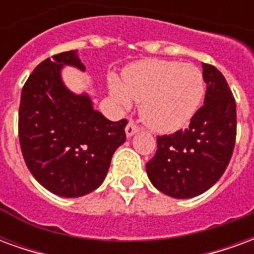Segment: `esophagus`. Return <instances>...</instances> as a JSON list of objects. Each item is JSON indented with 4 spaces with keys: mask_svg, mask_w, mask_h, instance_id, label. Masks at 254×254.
<instances>
[{
    "mask_svg": "<svg viewBox=\"0 0 254 254\" xmlns=\"http://www.w3.org/2000/svg\"><path fill=\"white\" fill-rule=\"evenodd\" d=\"M138 132V127L133 124V122H129L125 127V133H127V137H132L133 134H136Z\"/></svg>",
    "mask_w": 254,
    "mask_h": 254,
    "instance_id": "obj_1",
    "label": "esophagus"
}]
</instances>
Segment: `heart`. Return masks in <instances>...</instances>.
<instances>
[{
  "label": "heart",
  "instance_id": "b5f03b06",
  "mask_svg": "<svg viewBox=\"0 0 254 254\" xmlns=\"http://www.w3.org/2000/svg\"><path fill=\"white\" fill-rule=\"evenodd\" d=\"M205 85L200 69L190 64L145 60L127 67L124 78L111 77L109 92L122 110L140 102L143 121L159 133L176 132L190 121L201 105Z\"/></svg>",
  "mask_w": 254,
  "mask_h": 254
}]
</instances>
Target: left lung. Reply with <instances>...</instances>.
I'll list each match as a JSON object with an SVG mask.
<instances>
[{"mask_svg":"<svg viewBox=\"0 0 254 254\" xmlns=\"http://www.w3.org/2000/svg\"><path fill=\"white\" fill-rule=\"evenodd\" d=\"M207 84L201 109L189 127L158 137V149L145 165L151 184L174 198H191L212 188L229 165L237 134L235 100L226 78L202 64Z\"/></svg>","mask_w":254,"mask_h":254,"instance_id":"8db88e82","label":"left lung"}]
</instances>
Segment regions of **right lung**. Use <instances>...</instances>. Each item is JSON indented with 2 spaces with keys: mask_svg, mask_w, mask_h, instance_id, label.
Masks as SVG:
<instances>
[{
  "mask_svg": "<svg viewBox=\"0 0 254 254\" xmlns=\"http://www.w3.org/2000/svg\"><path fill=\"white\" fill-rule=\"evenodd\" d=\"M65 66L85 72L77 50L47 58L21 91L19 138L25 165L47 190L81 197L103 184L116 149L125 143L127 120L113 122L95 110L85 91L63 80Z\"/></svg>",
  "mask_w": 254,
  "mask_h": 254,
  "instance_id": "1",
  "label": "right lung"
}]
</instances>
